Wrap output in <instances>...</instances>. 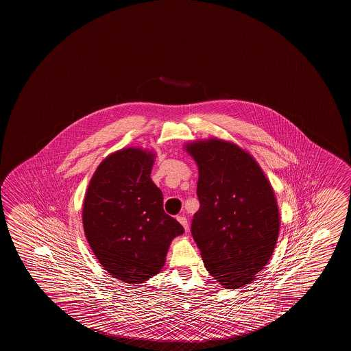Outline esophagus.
<instances>
[{"mask_svg":"<svg viewBox=\"0 0 351 351\" xmlns=\"http://www.w3.org/2000/svg\"><path fill=\"white\" fill-rule=\"evenodd\" d=\"M178 221L184 226V230H189V221H187V219L182 217V215H180V217H178Z\"/></svg>","mask_w":351,"mask_h":351,"instance_id":"1","label":"esophagus"}]
</instances>
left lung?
I'll list each match as a JSON object with an SVG mask.
<instances>
[{"label":"left lung","instance_id":"8db88e82","mask_svg":"<svg viewBox=\"0 0 351 351\" xmlns=\"http://www.w3.org/2000/svg\"><path fill=\"white\" fill-rule=\"evenodd\" d=\"M198 165L199 209L191 232L204 267L226 289L245 287L265 268L279 235L274 191L253 156L210 138L186 144Z\"/></svg>","mask_w":351,"mask_h":351}]
</instances>
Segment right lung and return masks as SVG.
<instances>
[{"label": "right lung", "mask_w": 351, "mask_h": 351, "mask_svg": "<svg viewBox=\"0 0 351 351\" xmlns=\"http://www.w3.org/2000/svg\"><path fill=\"white\" fill-rule=\"evenodd\" d=\"M156 156L125 148L106 156L86 190L83 228L104 269L127 284H141L165 265L182 225L162 208V193L150 178Z\"/></svg>", "instance_id": "add662e5"}]
</instances>
